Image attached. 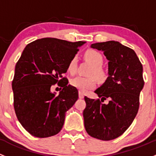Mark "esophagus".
I'll use <instances>...</instances> for the list:
<instances>
[{"label": "esophagus", "mask_w": 156, "mask_h": 156, "mask_svg": "<svg viewBox=\"0 0 156 156\" xmlns=\"http://www.w3.org/2000/svg\"><path fill=\"white\" fill-rule=\"evenodd\" d=\"M78 96H79L80 99H83V97H84V93H82V92L79 91V93H78Z\"/></svg>", "instance_id": "34e87169"}]
</instances>
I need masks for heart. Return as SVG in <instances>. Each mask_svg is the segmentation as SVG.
Returning <instances> with one entry per match:
<instances>
[{
  "label": "heart",
  "instance_id": "heart-1",
  "mask_svg": "<svg viewBox=\"0 0 156 156\" xmlns=\"http://www.w3.org/2000/svg\"><path fill=\"white\" fill-rule=\"evenodd\" d=\"M85 57L93 66L90 72V75L94 76L98 81H104L107 78V73L102 68L104 58L101 53L96 50L90 49L85 52ZM78 65V57L74 55L69 60L68 64V71L71 74L76 72ZM70 83L74 87L77 88L81 92H86L96 87V81L93 77L76 76L71 79Z\"/></svg>",
  "mask_w": 156,
  "mask_h": 156
}]
</instances>
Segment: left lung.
I'll list each match as a JSON object with an SVG mask.
<instances>
[{
  "label": "left lung",
  "instance_id": "left-lung-1",
  "mask_svg": "<svg viewBox=\"0 0 156 156\" xmlns=\"http://www.w3.org/2000/svg\"><path fill=\"white\" fill-rule=\"evenodd\" d=\"M102 51L108 62V77L95 93L99 99L85 96L84 127L89 135L111 140L122 135L135 118L143 89V66L133 49L115 41L92 44ZM108 98V104H103Z\"/></svg>",
  "mask_w": 156,
  "mask_h": 156
}]
</instances>
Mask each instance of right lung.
<instances>
[{
  "label": "right lung",
  "mask_w": 156,
  "mask_h": 156,
  "mask_svg": "<svg viewBox=\"0 0 156 156\" xmlns=\"http://www.w3.org/2000/svg\"><path fill=\"white\" fill-rule=\"evenodd\" d=\"M84 43L48 37L30 42L23 51L12 82L13 105L19 121L31 135L51 137L63 128L66 112L78 99V90L68 85L63 75ZM56 83L63 88L58 96L50 92Z\"/></svg>",
  "instance_id": "obj_1"
}]
</instances>
